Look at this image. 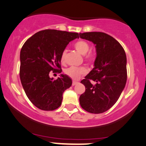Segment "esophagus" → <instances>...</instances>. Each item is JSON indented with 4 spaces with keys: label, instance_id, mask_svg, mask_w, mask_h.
<instances>
[{
    "label": "esophagus",
    "instance_id": "1",
    "mask_svg": "<svg viewBox=\"0 0 146 146\" xmlns=\"http://www.w3.org/2000/svg\"><path fill=\"white\" fill-rule=\"evenodd\" d=\"M77 84H78V82H75V81H73V82H72V85H73V86L76 85Z\"/></svg>",
    "mask_w": 146,
    "mask_h": 146
}]
</instances>
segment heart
<instances>
[{"instance_id":"b5f03b06","label":"heart","mask_w":146,"mask_h":146,"mask_svg":"<svg viewBox=\"0 0 146 146\" xmlns=\"http://www.w3.org/2000/svg\"><path fill=\"white\" fill-rule=\"evenodd\" d=\"M73 47L79 53L84 55V59L88 63H92L94 60V54L92 52H88L90 50V44L84 40H79L75 42ZM66 51L64 50L60 56V62L64 63L65 61ZM86 73V69L84 67H76V66H70L64 70V73L68 77L77 80L82 75Z\"/></svg>"}]
</instances>
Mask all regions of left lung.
Wrapping results in <instances>:
<instances>
[{
	"instance_id": "8db88e82",
	"label": "left lung",
	"mask_w": 146,
	"mask_h": 146,
	"mask_svg": "<svg viewBox=\"0 0 146 146\" xmlns=\"http://www.w3.org/2000/svg\"><path fill=\"white\" fill-rule=\"evenodd\" d=\"M80 36L92 41L96 50L94 67L81 81L86 90L80 96V105L90 113H103L116 103L125 87V52L118 41L105 33H80Z\"/></svg>"
}]
</instances>
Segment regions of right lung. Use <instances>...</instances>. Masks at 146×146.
Masks as SVG:
<instances>
[{"mask_svg": "<svg viewBox=\"0 0 146 146\" xmlns=\"http://www.w3.org/2000/svg\"><path fill=\"white\" fill-rule=\"evenodd\" d=\"M79 38L78 33L47 29L35 33L21 49L20 77L26 96L35 106L53 111L60 106L64 91L72 80L61 74L57 80L51 73H60V56L70 41ZM52 71V72H51Z\"/></svg>", "mask_w": 146, "mask_h": 146, "instance_id": "obj_1", "label": "right lung"}]
</instances>
